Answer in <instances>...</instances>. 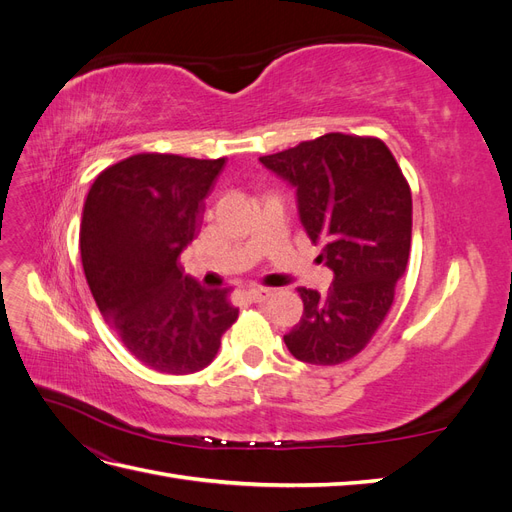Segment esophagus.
Here are the masks:
<instances>
[{"instance_id":"1","label":"esophagus","mask_w":512,"mask_h":512,"mask_svg":"<svg viewBox=\"0 0 512 512\" xmlns=\"http://www.w3.org/2000/svg\"><path fill=\"white\" fill-rule=\"evenodd\" d=\"M271 294H273V288H265V286H252V288L245 290V297L250 299L252 303L267 301V299L271 297Z\"/></svg>"}]
</instances>
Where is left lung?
<instances>
[{
	"label": "left lung",
	"instance_id": "1",
	"mask_svg": "<svg viewBox=\"0 0 512 512\" xmlns=\"http://www.w3.org/2000/svg\"><path fill=\"white\" fill-rule=\"evenodd\" d=\"M260 162L297 188L301 222L335 273L324 297L299 288L303 318L284 342L303 363H346L371 342L406 271L410 185L376 136L329 132Z\"/></svg>",
	"mask_w": 512,
	"mask_h": 512
}]
</instances>
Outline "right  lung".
I'll return each mask as SVG.
<instances>
[{
	"label": "right lung",
	"instance_id": "add662e5",
	"mask_svg": "<svg viewBox=\"0 0 512 512\" xmlns=\"http://www.w3.org/2000/svg\"><path fill=\"white\" fill-rule=\"evenodd\" d=\"M224 164L136 153L104 168L85 198L79 239L89 290L121 344L160 374L205 369L239 316L230 286L203 288L179 262Z\"/></svg>",
	"mask_w": 512,
	"mask_h": 512
}]
</instances>
